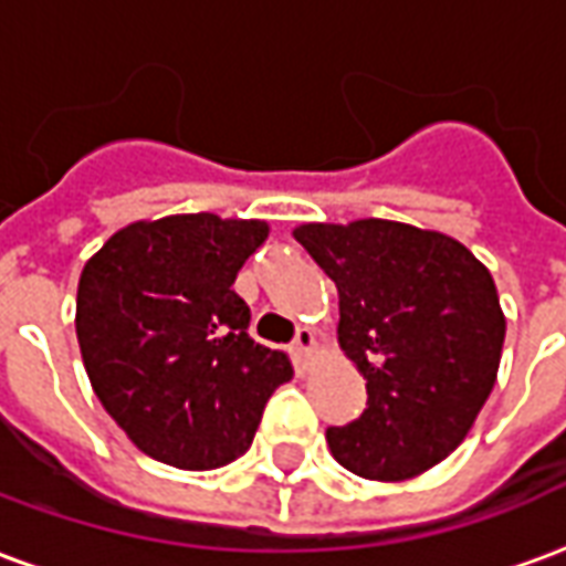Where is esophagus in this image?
Segmentation results:
<instances>
[{
  "instance_id": "esophagus-1",
  "label": "esophagus",
  "mask_w": 566,
  "mask_h": 566,
  "mask_svg": "<svg viewBox=\"0 0 566 566\" xmlns=\"http://www.w3.org/2000/svg\"><path fill=\"white\" fill-rule=\"evenodd\" d=\"M294 357L300 360V364H306V357L315 355V348H318V339H315V333L308 331V327H300V333H296L294 339Z\"/></svg>"
}]
</instances>
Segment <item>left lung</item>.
Listing matches in <instances>:
<instances>
[{
  "instance_id": "8db88e82",
  "label": "left lung",
  "mask_w": 566,
  "mask_h": 566,
  "mask_svg": "<svg viewBox=\"0 0 566 566\" xmlns=\"http://www.w3.org/2000/svg\"><path fill=\"white\" fill-rule=\"evenodd\" d=\"M294 239L336 284L339 345L367 379V409L327 427L333 458L376 482L446 461L497 381L491 272L451 235L381 218L303 223Z\"/></svg>"
}]
</instances>
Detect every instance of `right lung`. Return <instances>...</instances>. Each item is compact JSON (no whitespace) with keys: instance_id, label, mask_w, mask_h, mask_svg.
<instances>
[{"instance_id":"add662e5","label":"right lung","mask_w":566,"mask_h":566,"mask_svg":"<svg viewBox=\"0 0 566 566\" xmlns=\"http://www.w3.org/2000/svg\"><path fill=\"white\" fill-rule=\"evenodd\" d=\"M263 221L172 214L124 227L81 272L75 331L91 385L145 454L214 470L245 454L272 391L294 376L251 339L233 291Z\"/></svg>"}]
</instances>
